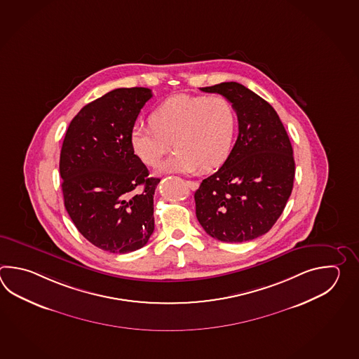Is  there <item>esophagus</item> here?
<instances>
[{"instance_id":"1","label":"esophagus","mask_w":359,"mask_h":359,"mask_svg":"<svg viewBox=\"0 0 359 359\" xmlns=\"http://www.w3.org/2000/svg\"><path fill=\"white\" fill-rule=\"evenodd\" d=\"M186 186H187L190 190H198V182H196V181H186Z\"/></svg>"}]
</instances>
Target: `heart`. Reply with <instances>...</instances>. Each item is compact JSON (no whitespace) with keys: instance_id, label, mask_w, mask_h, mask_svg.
Here are the masks:
<instances>
[{"instance_id":"obj_1","label":"heart","mask_w":359,"mask_h":359,"mask_svg":"<svg viewBox=\"0 0 359 359\" xmlns=\"http://www.w3.org/2000/svg\"><path fill=\"white\" fill-rule=\"evenodd\" d=\"M151 126H135L130 145L146 165H156L172 142L176 153L159 165L161 173L191 175L219 168L231 154L237 130L236 109L223 96L176 95L150 114Z\"/></svg>"}]
</instances>
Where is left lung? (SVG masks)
<instances>
[{
	"mask_svg": "<svg viewBox=\"0 0 359 359\" xmlns=\"http://www.w3.org/2000/svg\"><path fill=\"white\" fill-rule=\"evenodd\" d=\"M201 91L219 93L236 109L238 136L227 161L196 192V217L209 236L245 243L267 233L290 198L295 161L275 109L237 82Z\"/></svg>",
	"mask_w": 359,
	"mask_h": 359,
	"instance_id": "1",
	"label": "left lung"
}]
</instances>
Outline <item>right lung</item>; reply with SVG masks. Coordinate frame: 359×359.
Returning <instances> with one entry per match:
<instances>
[{"mask_svg":"<svg viewBox=\"0 0 359 359\" xmlns=\"http://www.w3.org/2000/svg\"><path fill=\"white\" fill-rule=\"evenodd\" d=\"M151 97L144 87L107 92L81 109L62 142L64 205L76 229L105 252H135L153 235L154 194L161 180L149 177L130 140Z\"/></svg>","mask_w":359,"mask_h":359,"instance_id":"1","label":"right lung"}]
</instances>
